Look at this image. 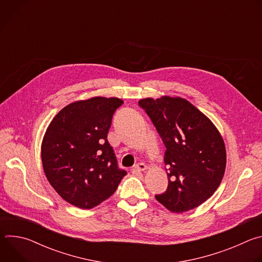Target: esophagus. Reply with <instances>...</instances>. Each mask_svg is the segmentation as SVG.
Returning a JSON list of instances; mask_svg holds the SVG:
<instances>
[{
    "label": "esophagus",
    "mask_w": 262,
    "mask_h": 262,
    "mask_svg": "<svg viewBox=\"0 0 262 262\" xmlns=\"http://www.w3.org/2000/svg\"><path fill=\"white\" fill-rule=\"evenodd\" d=\"M147 169V166L143 163H139L137 164L135 167H134V170L135 171H145Z\"/></svg>",
    "instance_id": "34e87169"
}]
</instances>
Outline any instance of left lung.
I'll use <instances>...</instances> for the list:
<instances>
[{
    "mask_svg": "<svg viewBox=\"0 0 262 262\" xmlns=\"http://www.w3.org/2000/svg\"><path fill=\"white\" fill-rule=\"evenodd\" d=\"M139 105L151 119L165 146L168 189L157 200L172 212L191 210L206 201L223 179L225 143L214 124L181 97L144 98Z\"/></svg>",
    "mask_w": 262,
    "mask_h": 262,
    "instance_id": "obj_1",
    "label": "left lung"
}]
</instances>
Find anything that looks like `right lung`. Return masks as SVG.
Here are the masks:
<instances>
[{
	"label": "right lung",
	"mask_w": 262,
	"mask_h": 262,
	"mask_svg": "<svg viewBox=\"0 0 262 262\" xmlns=\"http://www.w3.org/2000/svg\"><path fill=\"white\" fill-rule=\"evenodd\" d=\"M117 97L96 96L63 107L50 123L41 144L46 176L68 203L97 206L115 193L126 171L120 170L107 133Z\"/></svg>",
	"instance_id": "right-lung-1"
}]
</instances>
